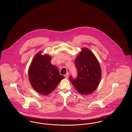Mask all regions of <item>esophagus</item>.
<instances>
[{
    "label": "esophagus",
    "instance_id": "obj_1",
    "mask_svg": "<svg viewBox=\"0 0 132 132\" xmlns=\"http://www.w3.org/2000/svg\"><path fill=\"white\" fill-rule=\"evenodd\" d=\"M69 73H67L65 75H64V77H65V78H68L69 77Z\"/></svg>",
    "mask_w": 132,
    "mask_h": 132
}]
</instances>
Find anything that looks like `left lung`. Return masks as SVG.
Returning <instances> with one entry per match:
<instances>
[{"label": "left lung", "instance_id": "1", "mask_svg": "<svg viewBox=\"0 0 132 132\" xmlns=\"http://www.w3.org/2000/svg\"><path fill=\"white\" fill-rule=\"evenodd\" d=\"M78 77L69 79L80 94L93 93L98 87L102 76L100 63L94 54L88 48H83L75 60Z\"/></svg>", "mask_w": 132, "mask_h": 132}]
</instances>
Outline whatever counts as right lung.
<instances>
[{
	"label": "right lung",
	"instance_id": "right-lung-1",
	"mask_svg": "<svg viewBox=\"0 0 132 132\" xmlns=\"http://www.w3.org/2000/svg\"><path fill=\"white\" fill-rule=\"evenodd\" d=\"M38 52L28 69V78L32 88L38 93L47 95L51 93L64 77L60 75L58 68L51 63L52 57Z\"/></svg>",
	"mask_w": 132,
	"mask_h": 132
}]
</instances>
